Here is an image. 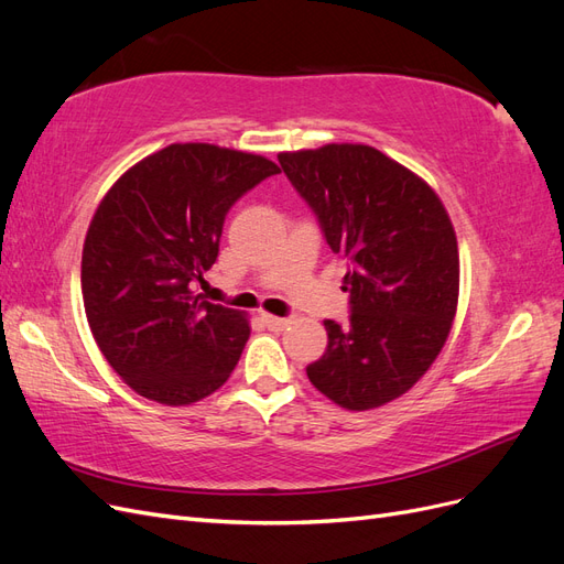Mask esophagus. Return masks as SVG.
Returning a JSON list of instances; mask_svg holds the SVG:
<instances>
[{"instance_id": "34e87169", "label": "esophagus", "mask_w": 564, "mask_h": 564, "mask_svg": "<svg viewBox=\"0 0 564 564\" xmlns=\"http://www.w3.org/2000/svg\"><path fill=\"white\" fill-rule=\"evenodd\" d=\"M261 319H263V324L268 329H272V332H282L284 327H289V324H292V319H286V317H275V315H261Z\"/></svg>"}]
</instances>
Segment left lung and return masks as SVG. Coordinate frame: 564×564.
<instances>
[{"label": "left lung", "instance_id": "8db88e82", "mask_svg": "<svg viewBox=\"0 0 564 564\" xmlns=\"http://www.w3.org/2000/svg\"><path fill=\"white\" fill-rule=\"evenodd\" d=\"M282 172L346 259L348 322L324 319L327 350L305 367L336 404L400 398L435 362L458 301V249L440 197L369 145L282 152Z\"/></svg>", "mask_w": 564, "mask_h": 564}]
</instances>
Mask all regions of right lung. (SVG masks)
I'll return each instance as SVG.
<instances>
[{
	"mask_svg": "<svg viewBox=\"0 0 564 564\" xmlns=\"http://www.w3.org/2000/svg\"><path fill=\"white\" fill-rule=\"evenodd\" d=\"M280 166L209 143H174L119 178L82 251V296L110 367L139 395L183 406L228 381L249 322L195 286L218 259L232 204Z\"/></svg>",
	"mask_w": 564,
	"mask_h": 564,
	"instance_id": "right-lung-1",
	"label": "right lung"
}]
</instances>
